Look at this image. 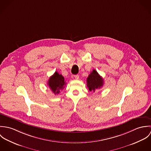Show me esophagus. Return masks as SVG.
I'll list each match as a JSON object with an SVG mask.
<instances>
[{"mask_svg":"<svg viewBox=\"0 0 151 151\" xmlns=\"http://www.w3.org/2000/svg\"><path fill=\"white\" fill-rule=\"evenodd\" d=\"M74 77L76 80H78L79 79V76L78 75H75Z\"/></svg>","mask_w":151,"mask_h":151,"instance_id":"obj_1","label":"esophagus"}]
</instances>
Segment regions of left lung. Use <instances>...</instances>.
<instances>
[{"label": "left lung", "mask_w": 151, "mask_h": 151, "mask_svg": "<svg viewBox=\"0 0 151 151\" xmlns=\"http://www.w3.org/2000/svg\"><path fill=\"white\" fill-rule=\"evenodd\" d=\"M104 83V79L95 70H93L86 79V86L88 89L93 92L96 89L102 87Z\"/></svg>", "instance_id": "1"}]
</instances>
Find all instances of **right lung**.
<instances>
[{"label":"right lung","instance_id":"1","mask_svg":"<svg viewBox=\"0 0 151 151\" xmlns=\"http://www.w3.org/2000/svg\"><path fill=\"white\" fill-rule=\"evenodd\" d=\"M47 84L50 89L55 94H58L61 89L65 88V78L62 74L56 71L49 79Z\"/></svg>","mask_w":151,"mask_h":151}]
</instances>
